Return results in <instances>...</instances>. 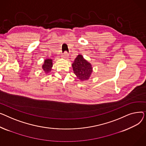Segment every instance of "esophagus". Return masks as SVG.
I'll return each instance as SVG.
<instances>
[{
	"label": "esophagus",
	"instance_id": "34e87169",
	"mask_svg": "<svg viewBox=\"0 0 146 146\" xmlns=\"http://www.w3.org/2000/svg\"><path fill=\"white\" fill-rule=\"evenodd\" d=\"M68 57V55L67 52H65V53L63 54L62 55V58H64V59H66Z\"/></svg>",
	"mask_w": 146,
	"mask_h": 146
}]
</instances>
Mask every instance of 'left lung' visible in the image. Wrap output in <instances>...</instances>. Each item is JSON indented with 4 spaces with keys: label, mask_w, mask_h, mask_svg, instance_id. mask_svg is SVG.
<instances>
[{
    "label": "left lung",
    "mask_w": 146,
    "mask_h": 146,
    "mask_svg": "<svg viewBox=\"0 0 146 146\" xmlns=\"http://www.w3.org/2000/svg\"><path fill=\"white\" fill-rule=\"evenodd\" d=\"M73 71L76 78L81 81L90 79L93 71L91 63L84 59L83 56L79 54L72 64Z\"/></svg>",
    "instance_id": "1"
}]
</instances>
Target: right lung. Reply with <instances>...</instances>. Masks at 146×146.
<instances>
[{"instance_id": "obj_1", "label": "right lung", "mask_w": 146, "mask_h": 146, "mask_svg": "<svg viewBox=\"0 0 146 146\" xmlns=\"http://www.w3.org/2000/svg\"><path fill=\"white\" fill-rule=\"evenodd\" d=\"M53 66V61L51 59H46L44 60V64L42 65V70L46 75L50 72Z\"/></svg>"}]
</instances>
